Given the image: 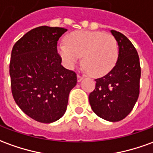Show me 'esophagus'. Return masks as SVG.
I'll return each mask as SVG.
<instances>
[{
  "mask_svg": "<svg viewBox=\"0 0 153 153\" xmlns=\"http://www.w3.org/2000/svg\"><path fill=\"white\" fill-rule=\"evenodd\" d=\"M83 79H84V77L83 76H81V75H79V74H78V75H77V80H78V82H80V81Z\"/></svg>",
  "mask_w": 153,
  "mask_h": 153,
  "instance_id": "34e87169",
  "label": "esophagus"
}]
</instances>
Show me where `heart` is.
I'll list each match as a JSON object with an SVG mask.
<instances>
[{"label": "heart", "instance_id": "heart-1", "mask_svg": "<svg viewBox=\"0 0 153 153\" xmlns=\"http://www.w3.org/2000/svg\"><path fill=\"white\" fill-rule=\"evenodd\" d=\"M59 54L65 65L72 69L81 56L84 68L95 77L106 75L114 69L118 59L117 40L100 31L79 30L66 36V42L59 44Z\"/></svg>", "mask_w": 153, "mask_h": 153}]
</instances>
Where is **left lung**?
I'll use <instances>...</instances> for the list:
<instances>
[{
    "label": "left lung",
    "instance_id": "obj_1",
    "mask_svg": "<svg viewBox=\"0 0 153 153\" xmlns=\"http://www.w3.org/2000/svg\"><path fill=\"white\" fill-rule=\"evenodd\" d=\"M111 33L118 45V59L109 73L95 79V88L88 100L99 117L117 122L130 114L138 99L141 67L132 42L120 32L111 30Z\"/></svg>",
    "mask_w": 153,
    "mask_h": 153
}]
</instances>
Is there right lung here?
<instances>
[{
    "label": "right lung",
    "mask_w": 153,
    "mask_h": 153,
    "mask_svg": "<svg viewBox=\"0 0 153 153\" xmlns=\"http://www.w3.org/2000/svg\"><path fill=\"white\" fill-rule=\"evenodd\" d=\"M67 29L39 26L14 45L10 62L12 95L25 114L44 123L65 114L75 72L61 65L57 43Z\"/></svg>",
    "instance_id": "right-lung-1"
}]
</instances>
